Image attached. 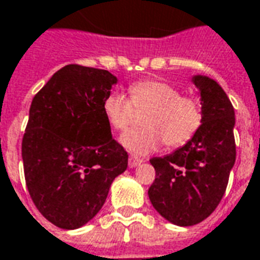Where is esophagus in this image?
I'll list each match as a JSON object with an SVG mask.
<instances>
[{"instance_id":"esophagus-1","label":"esophagus","mask_w":260,"mask_h":260,"mask_svg":"<svg viewBox=\"0 0 260 260\" xmlns=\"http://www.w3.org/2000/svg\"><path fill=\"white\" fill-rule=\"evenodd\" d=\"M128 164H129V168H135V167H138V165H141V164H142V159L135 158V156H131L129 160H128Z\"/></svg>"}]
</instances>
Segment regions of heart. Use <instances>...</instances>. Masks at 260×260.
I'll use <instances>...</instances> for the list:
<instances>
[{"label": "heart", "instance_id": "heart-1", "mask_svg": "<svg viewBox=\"0 0 260 260\" xmlns=\"http://www.w3.org/2000/svg\"><path fill=\"white\" fill-rule=\"evenodd\" d=\"M104 115L109 126L125 131L135 121L137 112L146 114L142 118L145 128L123 134L121 144L135 155H146L158 149L165 141L168 146L186 144L202 125L204 111L201 102L181 95L171 84L146 79L129 86V98L114 92L104 101Z\"/></svg>", "mask_w": 260, "mask_h": 260}]
</instances>
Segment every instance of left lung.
Listing matches in <instances>:
<instances>
[{"instance_id": "obj_1", "label": "left lung", "mask_w": 260, "mask_h": 260, "mask_svg": "<svg viewBox=\"0 0 260 260\" xmlns=\"http://www.w3.org/2000/svg\"><path fill=\"white\" fill-rule=\"evenodd\" d=\"M192 82L201 93V128L176 151L151 159L156 175L149 201L178 226L197 225L216 209L236 159L235 111L228 95L205 75H195Z\"/></svg>"}]
</instances>
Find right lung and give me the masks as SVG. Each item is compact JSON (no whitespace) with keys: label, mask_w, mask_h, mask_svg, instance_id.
<instances>
[{"label":"right lung","mask_w":260,"mask_h":260,"mask_svg":"<svg viewBox=\"0 0 260 260\" xmlns=\"http://www.w3.org/2000/svg\"><path fill=\"white\" fill-rule=\"evenodd\" d=\"M116 82L109 71L71 63L31 102L22 138L26 188L42 216L61 229L88 223L128 168L102 109Z\"/></svg>","instance_id":"add662e5"}]
</instances>
